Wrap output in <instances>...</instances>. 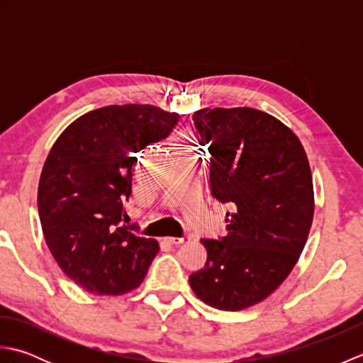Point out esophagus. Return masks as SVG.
<instances>
[{
    "label": "esophagus",
    "mask_w": 363,
    "mask_h": 363,
    "mask_svg": "<svg viewBox=\"0 0 363 363\" xmlns=\"http://www.w3.org/2000/svg\"><path fill=\"white\" fill-rule=\"evenodd\" d=\"M164 240L169 245H182V243L190 242V237L189 235H186V237H165Z\"/></svg>",
    "instance_id": "1"
}]
</instances>
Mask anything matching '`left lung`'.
Masks as SVG:
<instances>
[{
  "label": "left lung",
  "instance_id": "obj_1",
  "mask_svg": "<svg viewBox=\"0 0 363 363\" xmlns=\"http://www.w3.org/2000/svg\"><path fill=\"white\" fill-rule=\"evenodd\" d=\"M211 154L212 195L228 203V235L203 240L206 267L190 287L220 311H243L287 279L304 250L313 212L309 159L293 130L251 107H206L194 115Z\"/></svg>",
  "mask_w": 363,
  "mask_h": 363
}]
</instances>
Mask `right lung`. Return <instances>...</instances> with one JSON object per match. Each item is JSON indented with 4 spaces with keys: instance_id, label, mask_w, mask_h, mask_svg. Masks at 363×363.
I'll list each match as a JSON object with an SVG mask.
<instances>
[{
    "instance_id": "1",
    "label": "right lung",
    "mask_w": 363,
    "mask_h": 363,
    "mask_svg": "<svg viewBox=\"0 0 363 363\" xmlns=\"http://www.w3.org/2000/svg\"><path fill=\"white\" fill-rule=\"evenodd\" d=\"M179 115L151 104L106 106L67 126L38 181L45 242L60 269L95 295L137 289L159 252L154 238L123 226L134 152L167 138Z\"/></svg>"
}]
</instances>
